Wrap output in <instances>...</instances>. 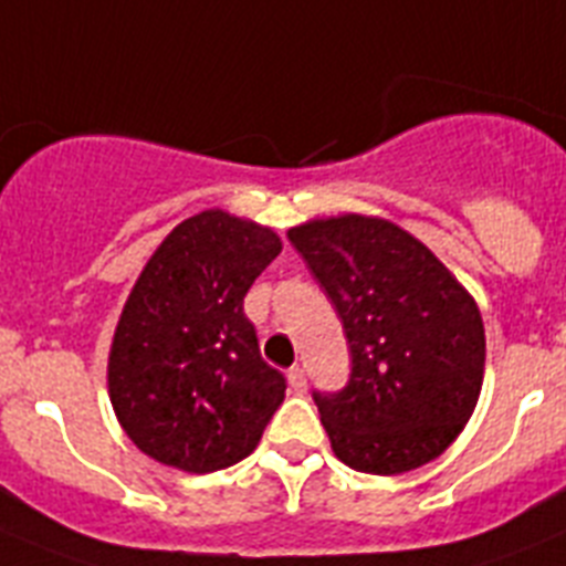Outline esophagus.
Returning a JSON list of instances; mask_svg holds the SVG:
<instances>
[{"instance_id":"obj_1","label":"esophagus","mask_w":566,"mask_h":566,"mask_svg":"<svg viewBox=\"0 0 566 566\" xmlns=\"http://www.w3.org/2000/svg\"><path fill=\"white\" fill-rule=\"evenodd\" d=\"M287 385H290V390L293 392H304L307 390V376H304V370L302 367H290L287 370Z\"/></svg>"}]
</instances>
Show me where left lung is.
Returning <instances> with one entry per match:
<instances>
[{"label": "left lung", "instance_id": "obj_1", "mask_svg": "<svg viewBox=\"0 0 566 566\" xmlns=\"http://www.w3.org/2000/svg\"><path fill=\"white\" fill-rule=\"evenodd\" d=\"M350 344V381L313 392L338 461L399 475L439 459L484 381L475 298L399 224L344 213L287 230Z\"/></svg>", "mask_w": 566, "mask_h": 566}]
</instances>
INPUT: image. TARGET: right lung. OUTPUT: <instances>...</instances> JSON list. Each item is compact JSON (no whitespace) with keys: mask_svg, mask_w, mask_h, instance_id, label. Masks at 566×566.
Segmentation results:
<instances>
[{"mask_svg":"<svg viewBox=\"0 0 566 566\" xmlns=\"http://www.w3.org/2000/svg\"><path fill=\"white\" fill-rule=\"evenodd\" d=\"M270 228L201 210L167 233L125 302L107 392L127 439L159 464L213 473L250 455L284 401L244 296L276 255Z\"/></svg>","mask_w":566,"mask_h":566,"instance_id":"1","label":"right lung"}]
</instances>
